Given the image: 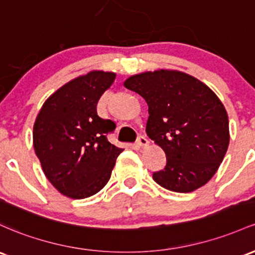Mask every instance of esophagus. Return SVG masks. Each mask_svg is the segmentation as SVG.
<instances>
[{
    "instance_id": "obj_1",
    "label": "esophagus",
    "mask_w": 255,
    "mask_h": 255,
    "mask_svg": "<svg viewBox=\"0 0 255 255\" xmlns=\"http://www.w3.org/2000/svg\"><path fill=\"white\" fill-rule=\"evenodd\" d=\"M136 142H138L139 146H141V147H146V146H149V140H147V139L145 138L144 135H140V136H139L138 140H136Z\"/></svg>"
}]
</instances>
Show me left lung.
Here are the masks:
<instances>
[{"mask_svg":"<svg viewBox=\"0 0 255 255\" xmlns=\"http://www.w3.org/2000/svg\"><path fill=\"white\" fill-rule=\"evenodd\" d=\"M123 85L147 103L146 134L166 153V166L153 173V180L174 192L208 183L230 141L228 113L217 94L177 70L141 72Z\"/></svg>","mask_w":255,"mask_h":255,"instance_id":"left-lung-1","label":"left lung"}]
</instances>
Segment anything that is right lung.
Returning <instances> with one entry per match:
<instances>
[{"instance_id": "1", "label": "right lung", "mask_w": 255, "mask_h": 255, "mask_svg": "<svg viewBox=\"0 0 255 255\" xmlns=\"http://www.w3.org/2000/svg\"><path fill=\"white\" fill-rule=\"evenodd\" d=\"M116 74L96 70L60 87L33 125V149L44 175L60 194L81 200L108 184L123 149L108 140L116 125L98 116L97 104Z\"/></svg>"}]
</instances>
